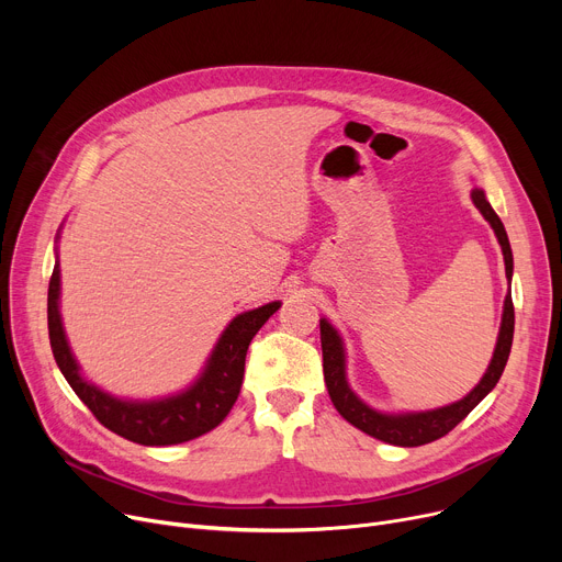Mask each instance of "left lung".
Here are the masks:
<instances>
[{"label": "left lung", "mask_w": 562, "mask_h": 562, "mask_svg": "<svg viewBox=\"0 0 562 562\" xmlns=\"http://www.w3.org/2000/svg\"><path fill=\"white\" fill-rule=\"evenodd\" d=\"M471 200H474V204L479 206L481 214L485 216V221L492 225V229L496 234L501 250H504V259H506V276L510 280L513 278V250H510L506 227L496 216V212L492 210V204L487 202V198L481 189L471 191ZM513 333H515V307H513V296L508 291L506 305H504V318H501L498 341L494 348V358H492L483 380L462 401L447 405V407H439V409H430V412H415V415H382V412H375L369 405H364L348 387L346 371H344V346H341L337 330L326 318H321L323 375H326V387L333 398V405L337 407V412L348 424H352L362 432L387 441V445H394V447H422V445H430V441L451 432L469 415V412L474 409L494 390L501 373H504V369H506L508 356H510Z\"/></svg>", "instance_id": "1"}]
</instances>
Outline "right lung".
Masks as SVG:
<instances>
[{
	"label": "right lung",
	"mask_w": 562,
	"mask_h": 562,
	"mask_svg": "<svg viewBox=\"0 0 562 562\" xmlns=\"http://www.w3.org/2000/svg\"><path fill=\"white\" fill-rule=\"evenodd\" d=\"M58 286H61V278H58L56 263L47 289V330L58 369L104 428L143 447L182 445L210 432L227 417L241 392L248 346L257 330L280 307V303H269L236 316L221 335L204 373L184 394L153 403H127L104 394L81 378L64 335L61 314H58Z\"/></svg>",
	"instance_id": "right-lung-1"
}]
</instances>
